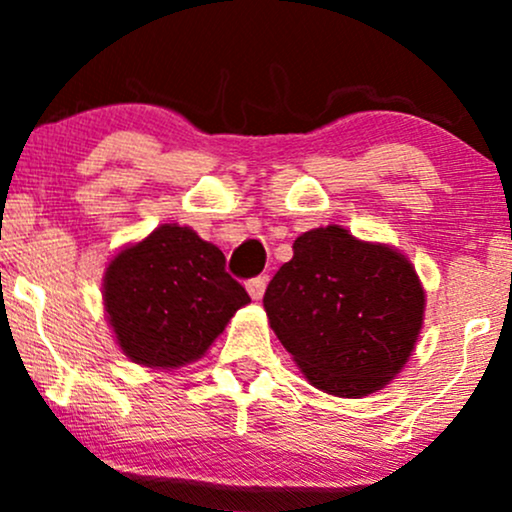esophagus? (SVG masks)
<instances>
[{"label":"esophagus","instance_id":"1","mask_svg":"<svg viewBox=\"0 0 512 512\" xmlns=\"http://www.w3.org/2000/svg\"><path fill=\"white\" fill-rule=\"evenodd\" d=\"M245 286H248L250 298L260 301V298L264 296V289H267V276H255V279H250Z\"/></svg>","mask_w":512,"mask_h":512}]
</instances>
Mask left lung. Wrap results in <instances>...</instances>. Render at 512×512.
I'll list each match as a JSON object with an SVG mask.
<instances>
[{
    "label": "left lung",
    "instance_id": "8db88e82",
    "mask_svg": "<svg viewBox=\"0 0 512 512\" xmlns=\"http://www.w3.org/2000/svg\"><path fill=\"white\" fill-rule=\"evenodd\" d=\"M262 303L305 378L356 399L385 387L407 363L426 296L407 257L327 226L296 238Z\"/></svg>",
    "mask_w": 512,
    "mask_h": 512
}]
</instances>
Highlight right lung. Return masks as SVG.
<instances>
[{"label":"right lung","mask_w":512,"mask_h":512,"mask_svg":"<svg viewBox=\"0 0 512 512\" xmlns=\"http://www.w3.org/2000/svg\"><path fill=\"white\" fill-rule=\"evenodd\" d=\"M103 298L120 349L149 368L197 361L250 303L226 272L223 252L175 223L117 252L105 269Z\"/></svg>","instance_id":"1"}]
</instances>
